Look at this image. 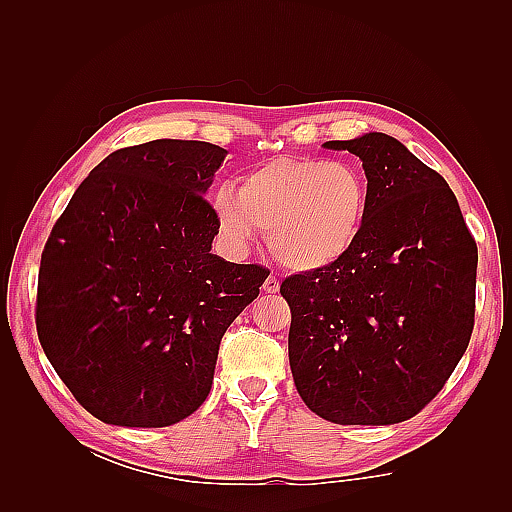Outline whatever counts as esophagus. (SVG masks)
I'll list each match as a JSON object with an SVG mask.
<instances>
[{
    "mask_svg": "<svg viewBox=\"0 0 512 512\" xmlns=\"http://www.w3.org/2000/svg\"><path fill=\"white\" fill-rule=\"evenodd\" d=\"M262 290L265 292H269V294H275V292H280V280H277L275 275H269L267 280H265V284H262Z\"/></svg>",
    "mask_w": 512,
    "mask_h": 512,
    "instance_id": "obj_1",
    "label": "esophagus"
}]
</instances>
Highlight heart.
Masks as SVG:
<instances>
[{
  "label": "heart",
  "mask_w": 512,
  "mask_h": 512,
  "mask_svg": "<svg viewBox=\"0 0 512 512\" xmlns=\"http://www.w3.org/2000/svg\"><path fill=\"white\" fill-rule=\"evenodd\" d=\"M213 215L224 241L245 250L267 230L273 256L292 271H322L361 241L369 218V185L344 160L277 156L252 166L239 188L218 185Z\"/></svg>",
  "instance_id": "b5f03b06"
}]
</instances>
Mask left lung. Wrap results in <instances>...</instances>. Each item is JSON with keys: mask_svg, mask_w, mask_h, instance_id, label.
I'll return each instance as SVG.
<instances>
[{"mask_svg": "<svg viewBox=\"0 0 512 512\" xmlns=\"http://www.w3.org/2000/svg\"><path fill=\"white\" fill-rule=\"evenodd\" d=\"M322 147L363 162L369 218L344 260L282 282L294 386L331 423L395 425L442 391L470 344L478 250L444 177L397 138Z\"/></svg>", "mask_w": 512, "mask_h": 512, "instance_id": "obj_1", "label": "left lung"}]
</instances>
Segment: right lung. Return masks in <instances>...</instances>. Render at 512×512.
<instances>
[{
    "label": "right lung",
    "mask_w": 512,
    "mask_h": 512,
    "mask_svg": "<svg viewBox=\"0 0 512 512\" xmlns=\"http://www.w3.org/2000/svg\"><path fill=\"white\" fill-rule=\"evenodd\" d=\"M226 153L173 138L113 151L44 245L38 339L102 423L166 427L196 412L226 329L267 280L211 254L220 228L205 194Z\"/></svg>",
    "instance_id": "1"
}]
</instances>
